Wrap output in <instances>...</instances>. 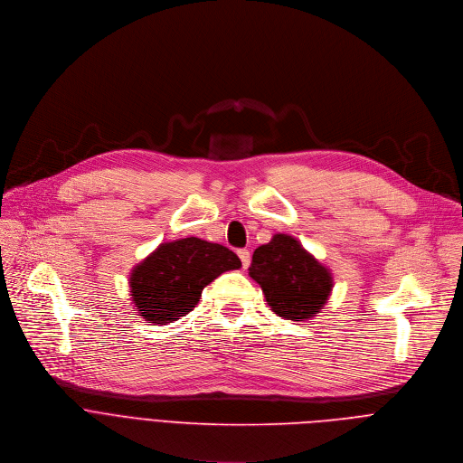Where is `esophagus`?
<instances>
[{
	"instance_id": "esophagus-1",
	"label": "esophagus",
	"mask_w": 463,
	"mask_h": 463,
	"mask_svg": "<svg viewBox=\"0 0 463 463\" xmlns=\"http://www.w3.org/2000/svg\"><path fill=\"white\" fill-rule=\"evenodd\" d=\"M237 255H239V257H241V262H242V268H248V266H250V259H251V257H250V251H248V250H244V248H242V250H239V251H237Z\"/></svg>"
}]
</instances>
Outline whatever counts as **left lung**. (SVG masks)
<instances>
[{"label":"left lung","instance_id":"left-lung-1","mask_svg":"<svg viewBox=\"0 0 463 463\" xmlns=\"http://www.w3.org/2000/svg\"><path fill=\"white\" fill-rule=\"evenodd\" d=\"M250 277L262 288L269 308L283 319L303 321L317 314L330 292L332 275L298 239L277 233L253 251Z\"/></svg>","mask_w":463,"mask_h":463}]
</instances>
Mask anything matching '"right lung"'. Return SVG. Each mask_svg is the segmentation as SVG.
<instances>
[{"mask_svg":"<svg viewBox=\"0 0 463 463\" xmlns=\"http://www.w3.org/2000/svg\"><path fill=\"white\" fill-rule=\"evenodd\" d=\"M241 259L226 246L186 237L160 244L135 266L129 287L133 303L146 321L165 325L195 308L203 290Z\"/></svg>","mask_w":463,"mask_h":463,"instance_id":"right-lung-1","label":"right lung"}]
</instances>
